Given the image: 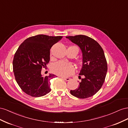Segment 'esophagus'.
<instances>
[{
	"instance_id": "34e87169",
	"label": "esophagus",
	"mask_w": 128,
	"mask_h": 128,
	"mask_svg": "<svg viewBox=\"0 0 128 128\" xmlns=\"http://www.w3.org/2000/svg\"><path fill=\"white\" fill-rule=\"evenodd\" d=\"M60 78H63L64 80H66V81H69V80H70V78H68V77H63V76H60Z\"/></svg>"
}]
</instances>
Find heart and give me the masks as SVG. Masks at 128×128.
Returning a JSON list of instances; mask_svg holds the SVG:
<instances>
[{
  "mask_svg": "<svg viewBox=\"0 0 128 128\" xmlns=\"http://www.w3.org/2000/svg\"><path fill=\"white\" fill-rule=\"evenodd\" d=\"M74 46L76 47V46ZM52 71L58 76H66L71 75L74 72V67L70 63L60 60L54 64Z\"/></svg>",
  "mask_w": 128,
  "mask_h": 128,
  "instance_id": "b5f03b06",
  "label": "heart"
}]
</instances>
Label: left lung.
Masks as SVG:
<instances>
[{
  "instance_id": "1",
  "label": "left lung",
  "mask_w": 128,
  "mask_h": 128,
  "mask_svg": "<svg viewBox=\"0 0 128 128\" xmlns=\"http://www.w3.org/2000/svg\"><path fill=\"white\" fill-rule=\"evenodd\" d=\"M66 38L78 46L82 54V65L79 74L82 81L78 88L71 90L70 93L80 98L92 96L101 88L107 74V63L104 50L96 40L86 35Z\"/></svg>"
}]
</instances>
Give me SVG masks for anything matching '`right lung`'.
Masks as SVG:
<instances>
[{"mask_svg": "<svg viewBox=\"0 0 128 128\" xmlns=\"http://www.w3.org/2000/svg\"><path fill=\"white\" fill-rule=\"evenodd\" d=\"M62 38L38 35L25 40L18 48L14 56L13 68L18 84L25 93L40 97L50 92V80L56 76L49 74L43 76L41 70L49 63L51 48Z\"/></svg>", "mask_w": 128, "mask_h": 128, "instance_id": "right-lung-1", "label": "right lung"}]
</instances>
